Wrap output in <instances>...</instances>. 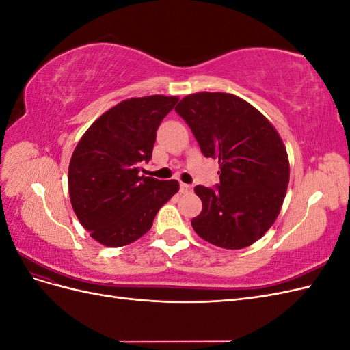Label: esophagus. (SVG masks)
<instances>
[{
	"label": "esophagus",
	"mask_w": 350,
	"mask_h": 350,
	"mask_svg": "<svg viewBox=\"0 0 350 350\" xmlns=\"http://www.w3.org/2000/svg\"><path fill=\"white\" fill-rule=\"evenodd\" d=\"M179 189H181V193H191L193 187L189 185V184H184V183H181V184H179Z\"/></svg>",
	"instance_id": "esophagus-1"
}]
</instances>
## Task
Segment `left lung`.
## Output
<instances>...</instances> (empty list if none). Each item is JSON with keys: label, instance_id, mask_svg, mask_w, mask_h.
Instances as JSON below:
<instances>
[{"label": "left lung", "instance_id": "obj_1", "mask_svg": "<svg viewBox=\"0 0 350 350\" xmlns=\"http://www.w3.org/2000/svg\"><path fill=\"white\" fill-rule=\"evenodd\" d=\"M201 153L219 161L220 183L197 185V235L216 247L241 250L276 220L289 184V159L276 129L260 111L230 93L188 94L175 108Z\"/></svg>", "mask_w": 350, "mask_h": 350}]
</instances>
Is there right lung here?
<instances>
[{
  "mask_svg": "<svg viewBox=\"0 0 350 350\" xmlns=\"http://www.w3.org/2000/svg\"><path fill=\"white\" fill-rule=\"evenodd\" d=\"M179 98L122 100L83 134L68 166L71 206L90 237L107 247H124L143 237L167 200L175 179L140 175L152 159L156 131Z\"/></svg>",
  "mask_w": 350,
  "mask_h": 350,
  "instance_id": "add662e5",
  "label": "right lung"
}]
</instances>
